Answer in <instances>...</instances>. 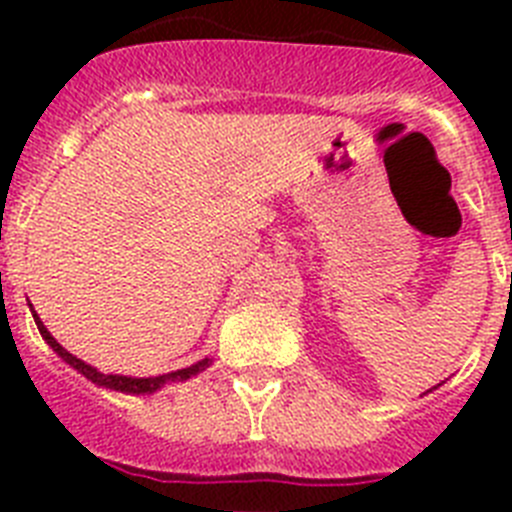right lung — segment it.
I'll return each instance as SVG.
<instances>
[{
	"label": "right lung",
	"mask_w": 512,
	"mask_h": 512,
	"mask_svg": "<svg viewBox=\"0 0 512 512\" xmlns=\"http://www.w3.org/2000/svg\"><path fill=\"white\" fill-rule=\"evenodd\" d=\"M30 312H33L35 318V325H38L40 336H43V341L48 343V346L56 351L58 356H61L66 364H71L79 374H84V377L89 379V382L99 384V387H107V390H115V392H125V395H151V392L161 390L166 382H184V379L189 377H197V374L202 372V369H207L210 366V359H202L197 361V364L187 366V369H176V372L171 374H161V377H122V374H102L97 372L94 366H89L87 361L76 359L74 354H69L66 348L61 346V343L56 341V338L48 333V328L43 325V320L38 318V312L33 310V305H30Z\"/></svg>",
	"instance_id": "add662e5"
}]
</instances>
